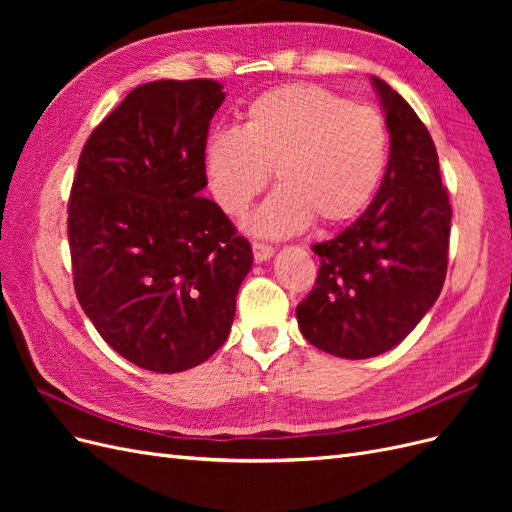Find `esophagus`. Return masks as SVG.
<instances>
[{
    "mask_svg": "<svg viewBox=\"0 0 512 512\" xmlns=\"http://www.w3.org/2000/svg\"><path fill=\"white\" fill-rule=\"evenodd\" d=\"M252 252H254L256 262H265V260H269V258L275 254V250H273L271 245H267V243H258V241H254V243H252Z\"/></svg>",
    "mask_w": 512,
    "mask_h": 512,
    "instance_id": "1",
    "label": "esophagus"
}]
</instances>
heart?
<instances>
[{
  "mask_svg": "<svg viewBox=\"0 0 512 512\" xmlns=\"http://www.w3.org/2000/svg\"><path fill=\"white\" fill-rule=\"evenodd\" d=\"M391 138L374 106L314 83L275 87L254 98L241 130H215L203 164L213 200L237 218L275 173L277 188L245 226L286 237L316 220L352 222L374 200L389 166Z\"/></svg>",
  "mask_w": 512,
  "mask_h": 512,
  "instance_id": "obj_1",
  "label": "heart"
}]
</instances>
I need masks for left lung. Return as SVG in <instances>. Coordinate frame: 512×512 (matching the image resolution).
<instances>
[{
    "label": "left lung",
    "mask_w": 512,
    "mask_h": 512,
    "mask_svg": "<svg viewBox=\"0 0 512 512\" xmlns=\"http://www.w3.org/2000/svg\"><path fill=\"white\" fill-rule=\"evenodd\" d=\"M371 85L391 134L389 166L359 218L312 247L320 271L297 307L307 342L342 359H369L408 337L440 297L451 237V203L425 123L378 76Z\"/></svg>",
    "instance_id": "obj_1"
}]
</instances>
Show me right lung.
Masks as SVG:
<instances>
[{
	"mask_svg": "<svg viewBox=\"0 0 512 512\" xmlns=\"http://www.w3.org/2000/svg\"><path fill=\"white\" fill-rule=\"evenodd\" d=\"M218 81L132 89L91 132L68 203L74 290L104 342L177 374L230 333L252 247L209 198L203 151Z\"/></svg>",
	"mask_w": 512,
	"mask_h": 512,
	"instance_id": "obj_1",
	"label": "right lung"
}]
</instances>
